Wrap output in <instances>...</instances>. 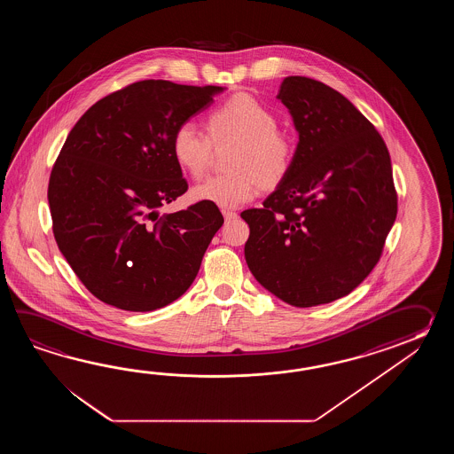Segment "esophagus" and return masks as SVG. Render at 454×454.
<instances>
[{
	"mask_svg": "<svg viewBox=\"0 0 454 454\" xmlns=\"http://www.w3.org/2000/svg\"><path fill=\"white\" fill-rule=\"evenodd\" d=\"M223 214L225 221H233V219L239 217V214L235 213V211H229V209H223Z\"/></svg>",
	"mask_w": 454,
	"mask_h": 454,
	"instance_id": "esophagus-1",
	"label": "esophagus"
}]
</instances>
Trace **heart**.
Returning <instances> with one entry per match:
<instances>
[{"mask_svg": "<svg viewBox=\"0 0 454 454\" xmlns=\"http://www.w3.org/2000/svg\"><path fill=\"white\" fill-rule=\"evenodd\" d=\"M203 131L192 123L175 128L170 153L175 164L192 178L207 170L213 145H231L227 168L192 190L194 201L217 204L223 209L251 201L258 192H272L289 178L295 164L297 145L280 129L278 116L256 98L237 94L211 108L204 116Z\"/></svg>", "mask_w": 454, "mask_h": 454, "instance_id": "heart-1", "label": "heart"}]
</instances>
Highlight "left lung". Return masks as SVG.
Listing matches in <instances>:
<instances>
[{
    "label": "left lung",
    "instance_id": "8db88e82",
    "mask_svg": "<svg viewBox=\"0 0 454 454\" xmlns=\"http://www.w3.org/2000/svg\"><path fill=\"white\" fill-rule=\"evenodd\" d=\"M278 98L299 131L295 164L262 207L241 213L245 258L264 289L309 309L348 295L377 266L397 193L383 137L346 97L289 76Z\"/></svg>",
    "mask_w": 454,
    "mask_h": 454
}]
</instances>
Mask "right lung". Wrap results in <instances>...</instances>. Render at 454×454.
<instances>
[{
  "mask_svg": "<svg viewBox=\"0 0 454 454\" xmlns=\"http://www.w3.org/2000/svg\"><path fill=\"white\" fill-rule=\"evenodd\" d=\"M221 90L137 81L69 131L50 174L51 227L71 270L106 305L162 309L193 284L223 214L206 201L162 215L159 207L188 190L170 153L175 128Z\"/></svg>",
  "mask_w": 454,
  "mask_h": 454,
  "instance_id": "right-lung-1",
  "label": "right lung"
}]
</instances>
